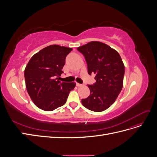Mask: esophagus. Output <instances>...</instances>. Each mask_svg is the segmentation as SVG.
<instances>
[{
  "label": "esophagus",
  "mask_w": 157,
  "mask_h": 157,
  "mask_svg": "<svg viewBox=\"0 0 157 157\" xmlns=\"http://www.w3.org/2000/svg\"><path fill=\"white\" fill-rule=\"evenodd\" d=\"M77 86L78 87H81V86H83V84H79V83H77Z\"/></svg>",
  "instance_id": "obj_1"
}]
</instances>
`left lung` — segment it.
Masks as SVG:
<instances>
[{
  "label": "left lung",
  "instance_id": "8db88e82",
  "mask_svg": "<svg viewBox=\"0 0 157 157\" xmlns=\"http://www.w3.org/2000/svg\"><path fill=\"white\" fill-rule=\"evenodd\" d=\"M84 55L89 75H96V83L88 85L90 96L82 99L84 107L90 111L106 110L115 101L123 86L124 65L115 49L103 42L92 41L78 47Z\"/></svg>",
  "mask_w": 157,
  "mask_h": 157
}]
</instances>
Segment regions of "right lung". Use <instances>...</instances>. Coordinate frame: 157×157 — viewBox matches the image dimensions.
<instances>
[{"label":"right lung","instance_id":"obj_1","mask_svg":"<svg viewBox=\"0 0 157 157\" xmlns=\"http://www.w3.org/2000/svg\"><path fill=\"white\" fill-rule=\"evenodd\" d=\"M73 49L50 45L33 56L24 71L27 91L33 102L46 111L63 105L75 82H61L65 58Z\"/></svg>","mask_w":157,"mask_h":157}]
</instances>
